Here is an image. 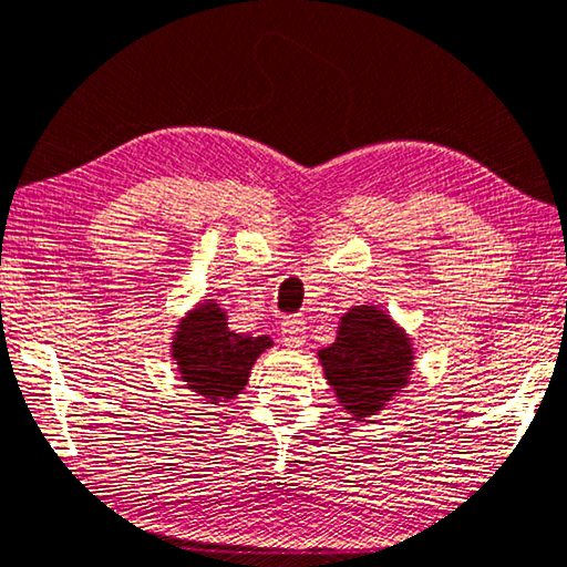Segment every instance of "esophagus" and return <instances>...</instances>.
<instances>
[{
  "instance_id": "esophagus-1",
  "label": "esophagus",
  "mask_w": 567,
  "mask_h": 567,
  "mask_svg": "<svg viewBox=\"0 0 567 567\" xmlns=\"http://www.w3.org/2000/svg\"><path fill=\"white\" fill-rule=\"evenodd\" d=\"M280 331H282L285 347H290V349H302V347H305L307 324H305V321L299 319V317H287V319L282 321Z\"/></svg>"
}]
</instances>
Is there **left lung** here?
Wrapping results in <instances>:
<instances>
[{"instance_id": "left-lung-1", "label": "left lung", "mask_w": 567, "mask_h": 567, "mask_svg": "<svg viewBox=\"0 0 567 567\" xmlns=\"http://www.w3.org/2000/svg\"><path fill=\"white\" fill-rule=\"evenodd\" d=\"M319 359L343 410L363 420L408 383L413 349L381 309L353 307L341 317L337 341L321 349Z\"/></svg>"}]
</instances>
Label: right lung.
<instances>
[{"mask_svg": "<svg viewBox=\"0 0 567 567\" xmlns=\"http://www.w3.org/2000/svg\"><path fill=\"white\" fill-rule=\"evenodd\" d=\"M270 347L268 337L230 331L224 309L206 302L182 321L172 351L186 385L210 403H220L243 391L255 359Z\"/></svg>", "mask_w": 567, "mask_h": 567, "instance_id": "1", "label": "right lung"}]
</instances>
